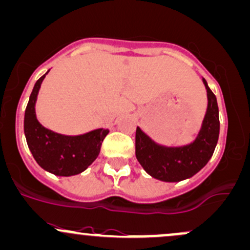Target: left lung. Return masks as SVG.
Listing matches in <instances>:
<instances>
[{
    "label": "left lung",
    "mask_w": 250,
    "mask_h": 250,
    "mask_svg": "<svg viewBox=\"0 0 250 250\" xmlns=\"http://www.w3.org/2000/svg\"><path fill=\"white\" fill-rule=\"evenodd\" d=\"M203 82L208 91V110L196 141L184 147H164L136 128V158L145 171L156 179L180 182L191 178L207 165L215 152L219 135L217 100L207 81Z\"/></svg>",
    "instance_id": "1"
}]
</instances>
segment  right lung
Listing matches in <instances>:
<instances>
[{
  "mask_svg": "<svg viewBox=\"0 0 250 250\" xmlns=\"http://www.w3.org/2000/svg\"><path fill=\"white\" fill-rule=\"evenodd\" d=\"M46 75L35 83L24 111V135L37 163L46 171L68 177L85 171L100 154L109 129H96L84 135L65 136L40 125L35 116V101Z\"/></svg>",
  "mask_w": 250,
  "mask_h": 250,
  "instance_id": "right-lung-1",
  "label": "right lung"
}]
</instances>
